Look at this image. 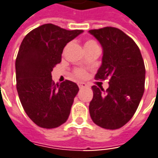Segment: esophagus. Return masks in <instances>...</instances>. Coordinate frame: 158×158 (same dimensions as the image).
Here are the masks:
<instances>
[{"instance_id":"1","label":"esophagus","mask_w":158,"mask_h":158,"mask_svg":"<svg viewBox=\"0 0 158 158\" xmlns=\"http://www.w3.org/2000/svg\"><path fill=\"white\" fill-rule=\"evenodd\" d=\"M78 85H79V89H83V88H85L87 87V84L85 83V82H79V84H78Z\"/></svg>"}]
</instances>
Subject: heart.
I'll return each instance as SVG.
<instances>
[{"label": "heart", "mask_w": 158, "mask_h": 158, "mask_svg": "<svg viewBox=\"0 0 158 158\" xmlns=\"http://www.w3.org/2000/svg\"><path fill=\"white\" fill-rule=\"evenodd\" d=\"M94 44H96V43L93 41V40H87L86 42L85 43V47H86V46H91V45H94ZM75 76L76 77H78L79 79H83L85 77V75H86V73H85V71L83 70V69H77V70H75Z\"/></svg>", "instance_id": "b5f03b06"}]
</instances>
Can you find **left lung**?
<instances>
[{
  "mask_svg": "<svg viewBox=\"0 0 158 158\" xmlns=\"http://www.w3.org/2000/svg\"><path fill=\"white\" fill-rule=\"evenodd\" d=\"M103 48L101 66L96 79L110 78L109 87L93 85L90 116L102 128L116 130L130 121L144 92L145 67L139 48L118 28L106 27L90 30Z\"/></svg>",
  "mask_w": 158,
  "mask_h": 158,
  "instance_id": "1",
  "label": "left lung"
}]
</instances>
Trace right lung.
<instances>
[{
  "label": "right lung",
  "mask_w": 158,
  "mask_h": 158,
  "mask_svg": "<svg viewBox=\"0 0 158 158\" xmlns=\"http://www.w3.org/2000/svg\"><path fill=\"white\" fill-rule=\"evenodd\" d=\"M82 33L44 24L27 34L20 44L15 60L16 88L27 115L40 127H59L70 115L79 86L70 80L55 84L52 71L60 63L65 45Z\"/></svg>",
  "instance_id": "add662e5"
}]
</instances>
